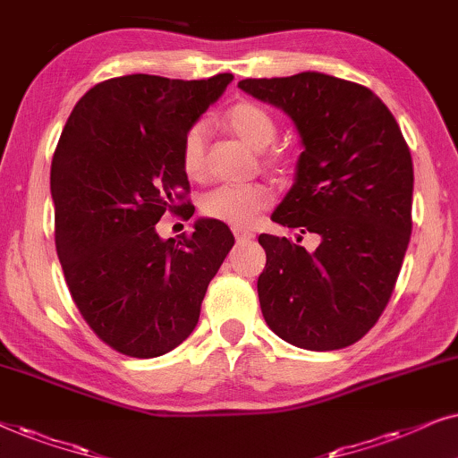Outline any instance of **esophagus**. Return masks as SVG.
<instances>
[{"mask_svg":"<svg viewBox=\"0 0 458 458\" xmlns=\"http://www.w3.org/2000/svg\"><path fill=\"white\" fill-rule=\"evenodd\" d=\"M234 233V239H236V242H249V241H253V233H249V230H241V228H234L233 230Z\"/></svg>","mask_w":458,"mask_h":458,"instance_id":"esophagus-1","label":"esophagus"}]
</instances>
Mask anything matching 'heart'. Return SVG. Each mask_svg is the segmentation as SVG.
Wrapping results in <instances>:
<instances>
[{
    "instance_id": "1",
    "label": "heart",
    "mask_w": 458,
    "mask_h": 458,
    "mask_svg": "<svg viewBox=\"0 0 458 458\" xmlns=\"http://www.w3.org/2000/svg\"><path fill=\"white\" fill-rule=\"evenodd\" d=\"M225 125L242 142L253 148H264L272 144L278 133V123L270 111L253 100H239L225 111ZM207 138L209 127L205 121H197L188 127L180 146V163L191 180H203L207 172ZM266 165L276 174L289 172L293 155L286 148H274L264 157ZM272 203V192L266 184H222L209 191L200 200V211L205 217L228 224L233 228H247L259 211Z\"/></svg>"
}]
</instances>
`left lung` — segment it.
I'll use <instances>...</instances> for the list:
<instances>
[{"label": "left lung", "mask_w": 458, "mask_h": 458, "mask_svg": "<svg viewBox=\"0 0 458 458\" xmlns=\"http://www.w3.org/2000/svg\"><path fill=\"white\" fill-rule=\"evenodd\" d=\"M241 89L291 114L306 150L276 224L318 247L259 234L258 293L267 327L303 350H341L377 325L412 230V158L369 88L322 72L242 79Z\"/></svg>", "instance_id": "1"}]
</instances>
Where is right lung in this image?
I'll list each match as a JSON object with an SVG mask.
<instances>
[{
  "instance_id": "1",
  "label": "right lung",
  "mask_w": 458,
  "mask_h": 458,
  "mask_svg": "<svg viewBox=\"0 0 458 458\" xmlns=\"http://www.w3.org/2000/svg\"><path fill=\"white\" fill-rule=\"evenodd\" d=\"M230 81L233 72L106 79L81 96L54 150V239L66 286L96 337L125 356H163L194 331L234 245L216 219H199L178 241L157 234L165 213L192 217L182 138Z\"/></svg>"
}]
</instances>
